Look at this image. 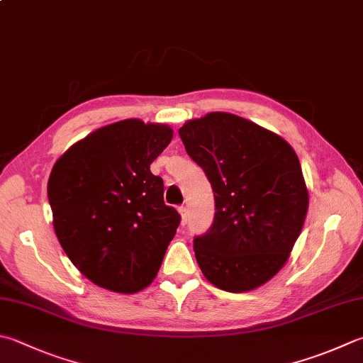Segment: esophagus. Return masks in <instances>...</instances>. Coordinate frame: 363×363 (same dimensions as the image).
I'll return each mask as SVG.
<instances>
[{
    "mask_svg": "<svg viewBox=\"0 0 363 363\" xmlns=\"http://www.w3.org/2000/svg\"><path fill=\"white\" fill-rule=\"evenodd\" d=\"M179 213H180V216H182V224H186V220H188V210H186V207H179Z\"/></svg>",
    "mask_w": 363,
    "mask_h": 363,
    "instance_id": "34e87169",
    "label": "esophagus"
}]
</instances>
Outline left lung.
Returning <instances> with one entry per match:
<instances>
[{
    "mask_svg": "<svg viewBox=\"0 0 363 363\" xmlns=\"http://www.w3.org/2000/svg\"><path fill=\"white\" fill-rule=\"evenodd\" d=\"M179 134L215 196L213 223L194 237L203 277L228 292L259 288L288 261L308 210L296 152L279 135L224 112L184 123Z\"/></svg>",
    "mask_w": 363,
    "mask_h": 363,
    "instance_id": "8db88e82",
    "label": "left lung"
}]
</instances>
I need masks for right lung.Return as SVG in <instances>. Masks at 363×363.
I'll list each match as a JSON object with an SVG mask.
<instances>
[{"instance_id":"add662e5","label":"right lung","mask_w":363,"mask_h":363,"mask_svg":"<svg viewBox=\"0 0 363 363\" xmlns=\"http://www.w3.org/2000/svg\"><path fill=\"white\" fill-rule=\"evenodd\" d=\"M174 131L123 120L88 134L55 162L47 194L67 257L101 288L133 294L153 281L182 216L150 170Z\"/></svg>"}]
</instances>
